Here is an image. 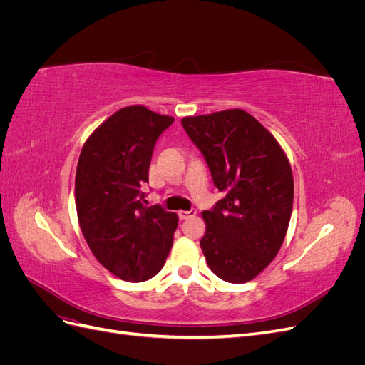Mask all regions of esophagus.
<instances>
[{"label":"esophagus","instance_id":"esophagus-1","mask_svg":"<svg viewBox=\"0 0 365 365\" xmlns=\"http://www.w3.org/2000/svg\"><path fill=\"white\" fill-rule=\"evenodd\" d=\"M178 216H180V219H189V217H193V216H196V210L195 208H192V210H181V212H178Z\"/></svg>","mask_w":365,"mask_h":365}]
</instances>
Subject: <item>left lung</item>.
<instances>
[{
    "label": "left lung",
    "instance_id": "1",
    "mask_svg": "<svg viewBox=\"0 0 365 365\" xmlns=\"http://www.w3.org/2000/svg\"><path fill=\"white\" fill-rule=\"evenodd\" d=\"M181 125L225 193L202 212L208 268L228 283L250 282L277 256L288 231L291 164L271 132L242 109L184 117Z\"/></svg>",
    "mask_w": 365,
    "mask_h": 365
}]
</instances>
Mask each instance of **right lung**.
Segmentation results:
<instances>
[{"label": "right lung", "mask_w": 365, "mask_h": 365, "mask_svg": "<svg viewBox=\"0 0 365 365\" xmlns=\"http://www.w3.org/2000/svg\"><path fill=\"white\" fill-rule=\"evenodd\" d=\"M173 117L121 108L85 141L76 170V208L96 259L118 279L145 282L164 267L178 216L143 205L153 148Z\"/></svg>", "instance_id": "right-lung-1"}]
</instances>
